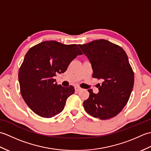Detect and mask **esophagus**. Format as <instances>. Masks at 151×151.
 <instances>
[{"label":"esophagus","instance_id":"obj_1","mask_svg":"<svg viewBox=\"0 0 151 151\" xmlns=\"http://www.w3.org/2000/svg\"><path fill=\"white\" fill-rule=\"evenodd\" d=\"M75 89H76V91H81V89H82V88H80L79 86H76L75 87Z\"/></svg>","mask_w":151,"mask_h":151}]
</instances>
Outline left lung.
Wrapping results in <instances>:
<instances>
[{
	"label": "left lung",
	"instance_id": "8db88e82",
	"mask_svg": "<svg viewBox=\"0 0 151 151\" xmlns=\"http://www.w3.org/2000/svg\"><path fill=\"white\" fill-rule=\"evenodd\" d=\"M91 64L93 78L101 79L99 93L88 89L83 106L88 114L102 120L116 116L129 101L134 75L129 58L121 47L105 40L78 45Z\"/></svg>",
	"mask_w": 151,
	"mask_h": 151
}]
</instances>
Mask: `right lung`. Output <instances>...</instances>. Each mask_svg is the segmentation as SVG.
<instances>
[{
  "label": "right lung",
  "instance_id": "add662e5",
  "mask_svg": "<svg viewBox=\"0 0 151 151\" xmlns=\"http://www.w3.org/2000/svg\"><path fill=\"white\" fill-rule=\"evenodd\" d=\"M81 54L77 45L56 41H43L28 50L19 70V82L22 99L35 114L50 118L63 111L75 89L58 85L54 77Z\"/></svg>",
  "mask_w": 151,
  "mask_h": 151
}]
</instances>
